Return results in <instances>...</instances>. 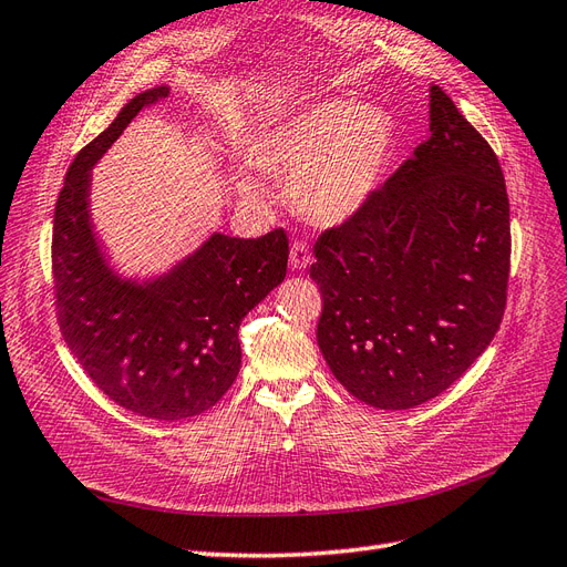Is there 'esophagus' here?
Returning <instances> with one entry per match:
<instances>
[{
  "mask_svg": "<svg viewBox=\"0 0 567 567\" xmlns=\"http://www.w3.org/2000/svg\"><path fill=\"white\" fill-rule=\"evenodd\" d=\"M309 264H311L309 246H307V241H299V239H297V241L292 244V249H289V266L301 270V268H307Z\"/></svg>",
  "mask_w": 567,
  "mask_h": 567,
  "instance_id": "34e87169",
  "label": "esophagus"
}]
</instances>
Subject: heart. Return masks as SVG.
<instances>
[{
  "label": "heart",
  "instance_id": "obj_1",
  "mask_svg": "<svg viewBox=\"0 0 567 567\" xmlns=\"http://www.w3.org/2000/svg\"><path fill=\"white\" fill-rule=\"evenodd\" d=\"M393 151V126L375 107L326 100L275 124L254 145L256 165L289 179L295 208L321 227H338L367 206ZM244 196H266V184L239 169Z\"/></svg>",
  "mask_w": 567,
  "mask_h": 567
}]
</instances>
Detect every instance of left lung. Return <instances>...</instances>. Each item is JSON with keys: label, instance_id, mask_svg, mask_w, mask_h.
Returning a JSON list of instances; mask_svg holds the SVG:
<instances>
[{"label": "left lung", "instance_id": "1", "mask_svg": "<svg viewBox=\"0 0 567 567\" xmlns=\"http://www.w3.org/2000/svg\"><path fill=\"white\" fill-rule=\"evenodd\" d=\"M429 105L431 136L313 246L318 347L347 393L379 410L441 395L505 311L511 203L501 163L439 85Z\"/></svg>", "mask_w": 567, "mask_h": 567}]
</instances>
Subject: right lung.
Instances as JSON below:
<instances>
[{"instance_id":"right-lung-1","label":"right lung","mask_w":567,"mask_h":567,"mask_svg":"<svg viewBox=\"0 0 567 567\" xmlns=\"http://www.w3.org/2000/svg\"><path fill=\"white\" fill-rule=\"evenodd\" d=\"M169 95L157 85L128 100L71 163L56 198L52 275L64 342L120 408L174 422L210 410L241 367L239 326L285 280V229L258 239L215 231L151 280L122 278L91 223V169L136 114Z\"/></svg>"}]
</instances>
